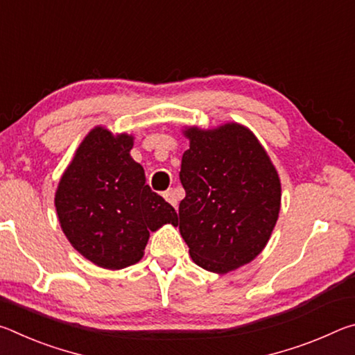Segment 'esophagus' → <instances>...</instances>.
<instances>
[{
    "label": "esophagus",
    "mask_w": 355,
    "mask_h": 355,
    "mask_svg": "<svg viewBox=\"0 0 355 355\" xmlns=\"http://www.w3.org/2000/svg\"><path fill=\"white\" fill-rule=\"evenodd\" d=\"M163 197L164 199L171 203V205L173 207V208H177V205H178V194H177V191L175 189H169V191H166L164 194H163Z\"/></svg>",
    "instance_id": "34e87169"
}]
</instances>
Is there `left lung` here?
I'll use <instances>...</instances> for the list:
<instances>
[{"mask_svg":"<svg viewBox=\"0 0 355 355\" xmlns=\"http://www.w3.org/2000/svg\"><path fill=\"white\" fill-rule=\"evenodd\" d=\"M177 224L192 261L227 274L250 263L279 219L282 186L266 150L249 128L230 122L184 128Z\"/></svg>","mask_w":355,"mask_h":355,"instance_id":"1","label":"left lung"}]
</instances>
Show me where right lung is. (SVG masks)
I'll return each instance as SVG.
<instances>
[{"mask_svg":"<svg viewBox=\"0 0 355 355\" xmlns=\"http://www.w3.org/2000/svg\"><path fill=\"white\" fill-rule=\"evenodd\" d=\"M135 137L95 127L84 137L58 184L55 205L70 244L105 269H123L144 257L150 232L177 224L171 203L146 184L130 156Z\"/></svg>","mask_w":355,"mask_h":355,"instance_id":"add662e5","label":"right lung"}]
</instances>
